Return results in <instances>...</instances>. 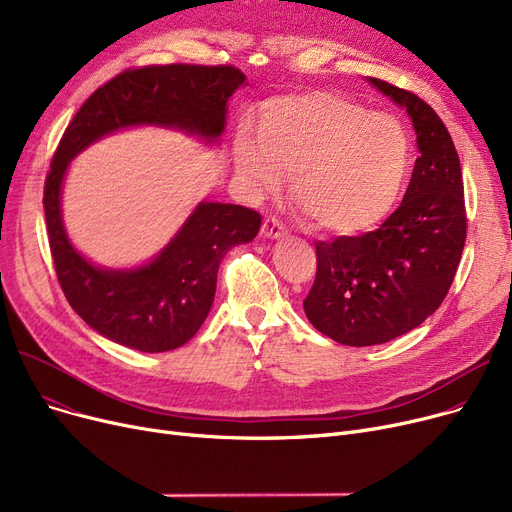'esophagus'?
I'll return each instance as SVG.
<instances>
[{
	"label": "esophagus",
	"instance_id": "esophagus-1",
	"mask_svg": "<svg viewBox=\"0 0 512 512\" xmlns=\"http://www.w3.org/2000/svg\"><path fill=\"white\" fill-rule=\"evenodd\" d=\"M261 234H263V238H280V236H284L286 234V228L282 226V222L280 220H276V218H267L265 222H263V226H261Z\"/></svg>",
	"mask_w": 512,
	"mask_h": 512
}]
</instances>
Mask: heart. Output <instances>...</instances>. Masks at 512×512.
Masks as SVG:
<instances>
[{"label":"heart","mask_w":512,"mask_h":512,"mask_svg":"<svg viewBox=\"0 0 512 512\" xmlns=\"http://www.w3.org/2000/svg\"><path fill=\"white\" fill-rule=\"evenodd\" d=\"M409 161V134L394 116L369 114L330 91L272 99L259 134L245 128L234 143V166L249 193H274L292 172V199L334 234H359L386 220Z\"/></svg>","instance_id":"b5f03b06"}]
</instances>
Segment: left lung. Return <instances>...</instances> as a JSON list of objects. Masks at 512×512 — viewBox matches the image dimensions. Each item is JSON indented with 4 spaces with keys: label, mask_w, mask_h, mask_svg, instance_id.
Masks as SVG:
<instances>
[{
    "label": "left lung",
    "mask_w": 512,
    "mask_h": 512,
    "mask_svg": "<svg viewBox=\"0 0 512 512\" xmlns=\"http://www.w3.org/2000/svg\"><path fill=\"white\" fill-rule=\"evenodd\" d=\"M407 110L419 157L400 207L373 232L315 242L317 274L303 303L311 324L346 346H373L421 326L459 267L467 215L459 153L417 95L367 78Z\"/></svg>",
    "instance_id": "8db88e82"
}]
</instances>
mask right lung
<instances>
[{"instance_id":"right-lung-1","label":"right lung","mask_w":512,"mask_h":512,"mask_svg":"<svg viewBox=\"0 0 512 512\" xmlns=\"http://www.w3.org/2000/svg\"><path fill=\"white\" fill-rule=\"evenodd\" d=\"M245 80L232 66L126 70L99 87L68 124L43 193L49 249L68 303L103 338L143 353L186 344L213 305L224 255L257 236L261 215L242 205L201 201L147 263L101 267L72 245L64 228L62 186L70 161L107 134L134 126L178 130L220 145L228 101Z\"/></svg>"}]
</instances>
